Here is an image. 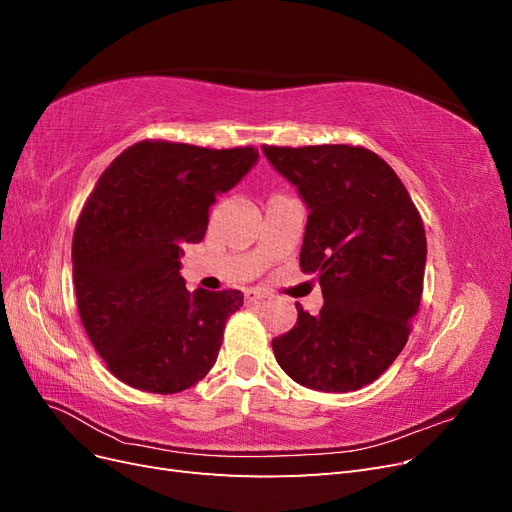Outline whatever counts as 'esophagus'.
<instances>
[{"label":"esophagus","mask_w":512,"mask_h":512,"mask_svg":"<svg viewBox=\"0 0 512 512\" xmlns=\"http://www.w3.org/2000/svg\"><path fill=\"white\" fill-rule=\"evenodd\" d=\"M269 299V292L267 290H260V288H252V290H245V303H260Z\"/></svg>","instance_id":"1"}]
</instances>
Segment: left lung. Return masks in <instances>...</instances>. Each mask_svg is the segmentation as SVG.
I'll return each mask as SVG.
<instances>
[{
  "instance_id": "obj_1",
  "label": "left lung",
  "mask_w": 512,
  "mask_h": 512,
  "mask_svg": "<svg viewBox=\"0 0 512 512\" xmlns=\"http://www.w3.org/2000/svg\"><path fill=\"white\" fill-rule=\"evenodd\" d=\"M262 149L309 209L299 265L324 297L318 316L297 303V324L271 342L275 359L307 389H361L404 350L421 305V213L395 170L361 145Z\"/></svg>"
}]
</instances>
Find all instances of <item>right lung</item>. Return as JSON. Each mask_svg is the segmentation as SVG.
<instances>
[{"label": "right lung", "instance_id": "right-lung-1", "mask_svg": "<svg viewBox=\"0 0 512 512\" xmlns=\"http://www.w3.org/2000/svg\"><path fill=\"white\" fill-rule=\"evenodd\" d=\"M254 147L141 141L111 162L72 239L76 305L108 371L147 393H181L215 365L239 290L190 292L185 243L203 241L215 196L254 166Z\"/></svg>", "mask_w": 512, "mask_h": 512}]
</instances>
